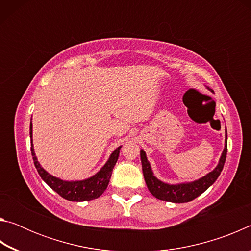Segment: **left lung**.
<instances>
[{
    "label": "left lung",
    "mask_w": 251,
    "mask_h": 251,
    "mask_svg": "<svg viewBox=\"0 0 251 251\" xmlns=\"http://www.w3.org/2000/svg\"><path fill=\"white\" fill-rule=\"evenodd\" d=\"M208 90L212 92L209 87ZM226 131V138H225V147L220 156L218 165L215 167L214 171L208 173L207 175L202 176L199 179L194 181H187V182H179V184H167L159 180L157 178L151 166V163L147 159L146 152L144 150H141V160H142V167H143V174L144 178H145L147 188L151 195L157 199L164 201L175 202V203H184L193 201L199 195H201L203 192L209 188V187L217 180L220 173H222L225 161H226L227 156V129Z\"/></svg>",
    "instance_id": "left-lung-1"
}]
</instances>
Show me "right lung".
Returning a JSON list of instances; mask_svg holds the SVG:
<instances>
[{
	"label": "right lung",
	"mask_w": 251,
	"mask_h": 251,
	"mask_svg": "<svg viewBox=\"0 0 251 251\" xmlns=\"http://www.w3.org/2000/svg\"><path fill=\"white\" fill-rule=\"evenodd\" d=\"M29 137H31V151L34 160V165L39 172L40 176L46 184H48L54 192H56L59 196L67 199L71 201H88L93 199L99 198L101 194L107 188L108 182L112 176L113 168L115 166L116 161L120 156L121 147H117L109 158L106 161L105 165L101 167L95 175L86 178L83 180H63L61 178H57L50 175L45 169L41 166V164L37 160V157L34 151L33 146V125L32 120L29 124Z\"/></svg>",
	"instance_id": "right-lung-1"
}]
</instances>
